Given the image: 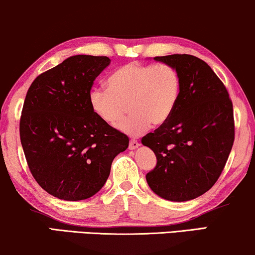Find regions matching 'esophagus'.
<instances>
[{
	"label": "esophagus",
	"mask_w": 255,
	"mask_h": 255,
	"mask_svg": "<svg viewBox=\"0 0 255 255\" xmlns=\"http://www.w3.org/2000/svg\"><path fill=\"white\" fill-rule=\"evenodd\" d=\"M139 146H140V144L135 140V139H131L130 140V145H128V148L130 149H137Z\"/></svg>",
	"instance_id": "34e87169"
}]
</instances>
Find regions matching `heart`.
Masks as SVG:
<instances>
[{
    "label": "heart",
    "instance_id": "obj_1",
    "mask_svg": "<svg viewBox=\"0 0 255 255\" xmlns=\"http://www.w3.org/2000/svg\"><path fill=\"white\" fill-rule=\"evenodd\" d=\"M108 89L93 88L88 101L103 123L118 124L124 133L140 135L151 127H160L172 117L181 95V79L173 66L132 61L116 69L107 81ZM128 108H126V106Z\"/></svg>",
    "mask_w": 255,
    "mask_h": 255
}]
</instances>
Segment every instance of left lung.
<instances>
[{
	"label": "left lung",
	"mask_w": 255,
	"mask_h": 255,
	"mask_svg": "<svg viewBox=\"0 0 255 255\" xmlns=\"http://www.w3.org/2000/svg\"><path fill=\"white\" fill-rule=\"evenodd\" d=\"M154 59L176 69L181 95L172 117L141 139L158 160L146 181L165 200H194L214 186L228 161L235 141L232 101L202 59L190 54Z\"/></svg>",
	"instance_id": "1"
}]
</instances>
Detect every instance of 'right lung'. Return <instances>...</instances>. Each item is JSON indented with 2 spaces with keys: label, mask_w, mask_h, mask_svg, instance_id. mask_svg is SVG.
Listing matches in <instances>:
<instances>
[{
  "label": "right lung",
  "mask_w": 255,
  "mask_h": 255,
  "mask_svg": "<svg viewBox=\"0 0 255 255\" xmlns=\"http://www.w3.org/2000/svg\"><path fill=\"white\" fill-rule=\"evenodd\" d=\"M110 64L103 55H74L38 75L23 104L19 135L37 183L65 201L92 197L104 186L128 137L103 123L89 106L94 81Z\"/></svg>",
  "instance_id": "obj_1"
}]
</instances>
